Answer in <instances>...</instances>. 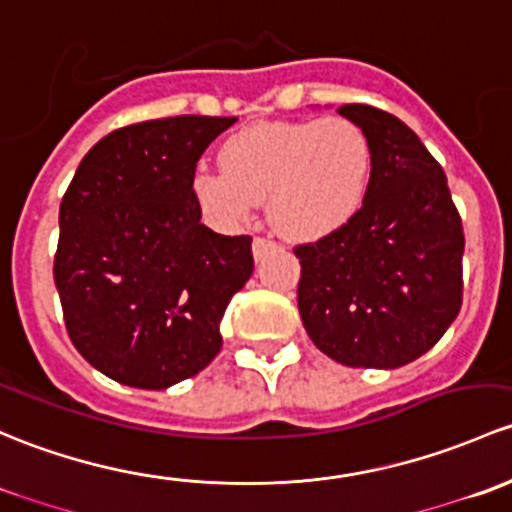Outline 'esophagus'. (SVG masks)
Segmentation results:
<instances>
[{"label": "esophagus", "mask_w": 512, "mask_h": 512, "mask_svg": "<svg viewBox=\"0 0 512 512\" xmlns=\"http://www.w3.org/2000/svg\"><path fill=\"white\" fill-rule=\"evenodd\" d=\"M251 249H254V258H256V261H261V258H266L268 254H273V251H276L278 246H276V241L261 239V236H256L254 246H251Z\"/></svg>", "instance_id": "1"}]
</instances>
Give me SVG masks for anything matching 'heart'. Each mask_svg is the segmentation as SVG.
Returning a JSON list of instances; mask_svg holds the SVG:
<instances>
[{"label": "heart", "instance_id": "heart-1", "mask_svg": "<svg viewBox=\"0 0 512 512\" xmlns=\"http://www.w3.org/2000/svg\"><path fill=\"white\" fill-rule=\"evenodd\" d=\"M221 172L197 170L189 192L207 219L236 226L268 199L278 234L313 241L357 214L372 170L365 130L352 120H271L221 145Z\"/></svg>", "mask_w": 512, "mask_h": 512}]
</instances>
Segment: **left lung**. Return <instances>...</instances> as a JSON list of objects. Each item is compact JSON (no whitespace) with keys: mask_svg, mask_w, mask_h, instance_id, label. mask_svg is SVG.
I'll return each mask as SVG.
<instances>
[{"mask_svg":"<svg viewBox=\"0 0 512 512\" xmlns=\"http://www.w3.org/2000/svg\"><path fill=\"white\" fill-rule=\"evenodd\" d=\"M365 130L372 172L362 209L300 258L298 310L320 352L394 370L439 342L461 308V217L424 142L392 113L342 105Z\"/></svg>","mask_w":512,"mask_h":512,"instance_id":"obj_1","label":"left lung"}]
</instances>
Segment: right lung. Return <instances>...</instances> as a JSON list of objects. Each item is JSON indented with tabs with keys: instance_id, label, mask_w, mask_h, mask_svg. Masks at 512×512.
<instances>
[{
	"instance_id": "1",
	"label": "right lung",
	"mask_w": 512,
	"mask_h": 512,
	"mask_svg": "<svg viewBox=\"0 0 512 512\" xmlns=\"http://www.w3.org/2000/svg\"><path fill=\"white\" fill-rule=\"evenodd\" d=\"M236 118L177 115L105 135L63 194L54 281L76 350L105 377L167 389L221 350L251 236H221L192 199L197 162Z\"/></svg>"
}]
</instances>
